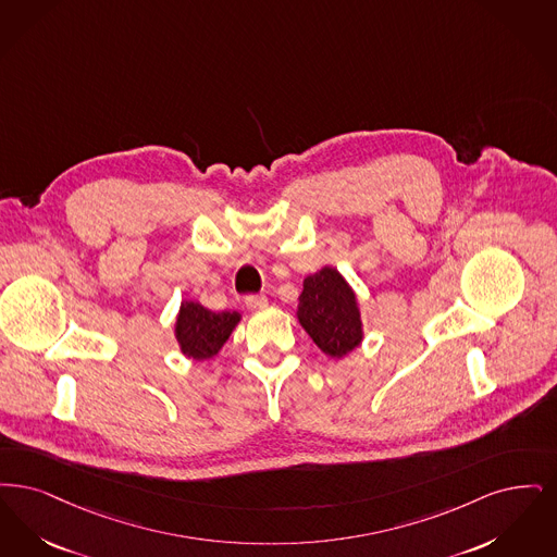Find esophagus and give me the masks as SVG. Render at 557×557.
I'll return each instance as SVG.
<instances>
[{
	"label": "esophagus",
	"mask_w": 557,
	"mask_h": 557,
	"mask_svg": "<svg viewBox=\"0 0 557 557\" xmlns=\"http://www.w3.org/2000/svg\"><path fill=\"white\" fill-rule=\"evenodd\" d=\"M267 295H247L245 297V306L249 310H262V308H267Z\"/></svg>",
	"instance_id": "esophagus-1"
}]
</instances>
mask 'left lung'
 <instances>
[{"mask_svg": "<svg viewBox=\"0 0 557 557\" xmlns=\"http://www.w3.org/2000/svg\"><path fill=\"white\" fill-rule=\"evenodd\" d=\"M297 320L331 358H345L363 339L356 293L335 268H320L304 281Z\"/></svg>", "mask_w": 557, "mask_h": 557, "instance_id": "8db88e82", "label": "left lung"}]
</instances>
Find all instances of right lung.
<instances>
[{
	"instance_id": "right-lung-1",
	"label": "right lung",
	"mask_w": 557,
	"mask_h": 557,
	"mask_svg": "<svg viewBox=\"0 0 557 557\" xmlns=\"http://www.w3.org/2000/svg\"><path fill=\"white\" fill-rule=\"evenodd\" d=\"M239 312H212L197 301H183L174 324V337L183 356L191 360L214 358L239 324Z\"/></svg>"
}]
</instances>
